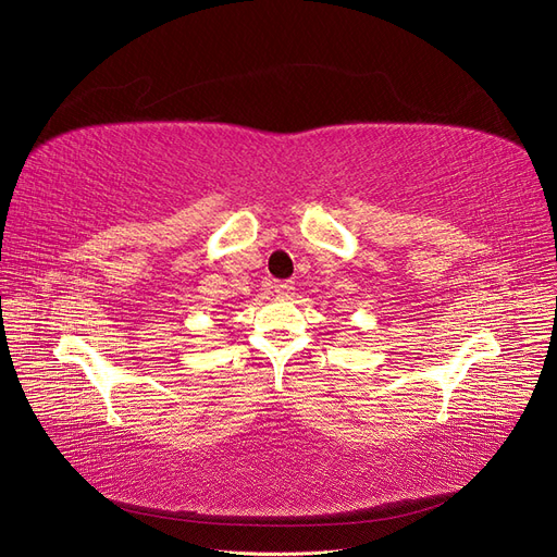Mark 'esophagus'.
Returning <instances> with one entry per match:
<instances>
[{"label":"esophagus","mask_w":557,"mask_h":557,"mask_svg":"<svg viewBox=\"0 0 557 557\" xmlns=\"http://www.w3.org/2000/svg\"><path fill=\"white\" fill-rule=\"evenodd\" d=\"M294 288H296L294 280H277V282H275V294H277L280 298L294 296Z\"/></svg>","instance_id":"esophagus-1"}]
</instances>
